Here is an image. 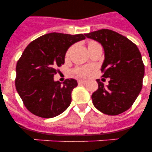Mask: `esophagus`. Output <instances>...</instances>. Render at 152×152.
I'll list each match as a JSON object with an SVG mask.
<instances>
[{
  "label": "esophagus",
  "mask_w": 152,
  "mask_h": 152,
  "mask_svg": "<svg viewBox=\"0 0 152 152\" xmlns=\"http://www.w3.org/2000/svg\"><path fill=\"white\" fill-rule=\"evenodd\" d=\"M86 83H87V81L83 80H78L79 84H85Z\"/></svg>",
  "instance_id": "obj_1"
}]
</instances>
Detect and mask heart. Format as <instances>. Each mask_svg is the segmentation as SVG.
Listing matches in <instances>:
<instances>
[{
  "instance_id": "1",
  "label": "heart",
  "mask_w": 152,
  "mask_h": 152,
  "mask_svg": "<svg viewBox=\"0 0 152 152\" xmlns=\"http://www.w3.org/2000/svg\"><path fill=\"white\" fill-rule=\"evenodd\" d=\"M96 43L95 42H91L90 43L88 44L89 45H91V44ZM70 52H71V49H69V50L67 51L66 53V57H69V55H70ZM93 67L91 66H84V67H78L75 69V73L78 76H80V77H88L92 73Z\"/></svg>"
}]
</instances>
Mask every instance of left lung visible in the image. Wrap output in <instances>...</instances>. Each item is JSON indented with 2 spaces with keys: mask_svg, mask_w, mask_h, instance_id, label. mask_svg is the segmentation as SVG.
Segmentation results:
<instances>
[{
  "mask_svg": "<svg viewBox=\"0 0 152 152\" xmlns=\"http://www.w3.org/2000/svg\"><path fill=\"white\" fill-rule=\"evenodd\" d=\"M102 46L105 59L102 77L110 78L109 85L97 80L99 88L91 95L95 108L107 115H118L132 106L142 89L144 65L139 49L118 32L102 29L85 34Z\"/></svg>",
  "mask_w": 152,
  "mask_h": 152,
  "instance_id": "8db88e82",
  "label": "left lung"
}]
</instances>
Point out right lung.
Returning a JSON list of instances; mask_svg holds the SVG:
<instances>
[{
	"mask_svg": "<svg viewBox=\"0 0 152 152\" xmlns=\"http://www.w3.org/2000/svg\"><path fill=\"white\" fill-rule=\"evenodd\" d=\"M85 39L84 34L50 33L32 41L16 64L15 84L26 108L34 115L54 118L63 113L72 101V91L77 86L74 79L63 84L54 81L57 67L64 63L68 49Z\"/></svg>",
	"mask_w": 152,
	"mask_h": 152,
	"instance_id": "right-lung-1",
	"label": "right lung"
}]
</instances>
